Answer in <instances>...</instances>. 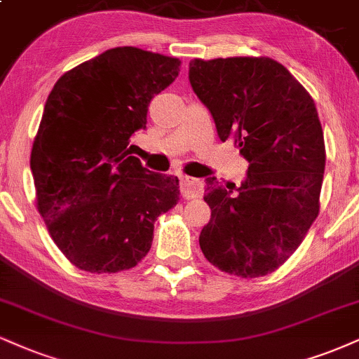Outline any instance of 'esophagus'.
<instances>
[{"label":"esophagus","instance_id":"1","mask_svg":"<svg viewBox=\"0 0 359 359\" xmlns=\"http://www.w3.org/2000/svg\"><path fill=\"white\" fill-rule=\"evenodd\" d=\"M180 192H182V197L191 201V198H198L204 192V184L202 180L194 179V177H180Z\"/></svg>","mask_w":359,"mask_h":359}]
</instances>
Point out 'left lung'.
<instances>
[{
	"label": "left lung",
	"mask_w": 359,
	"mask_h": 359,
	"mask_svg": "<svg viewBox=\"0 0 359 359\" xmlns=\"http://www.w3.org/2000/svg\"><path fill=\"white\" fill-rule=\"evenodd\" d=\"M189 80L221 140L234 137L249 162L241 187L207 179L212 214L198 237L202 252L239 278L274 273L319 214L326 149L313 97L267 56L196 58Z\"/></svg>",
	"instance_id": "obj_1"
}]
</instances>
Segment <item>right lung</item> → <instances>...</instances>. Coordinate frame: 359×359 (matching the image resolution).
Here are the masks:
<instances>
[{
  "label": "right lung",
  "mask_w": 359,
  "mask_h": 359,
  "mask_svg": "<svg viewBox=\"0 0 359 359\" xmlns=\"http://www.w3.org/2000/svg\"><path fill=\"white\" fill-rule=\"evenodd\" d=\"M179 72L174 56L118 46L72 68L48 95L29 158L36 209L81 271L135 267L157 217L179 202V179L147 170L128 147Z\"/></svg>",
  "instance_id": "add662e5"
}]
</instances>
